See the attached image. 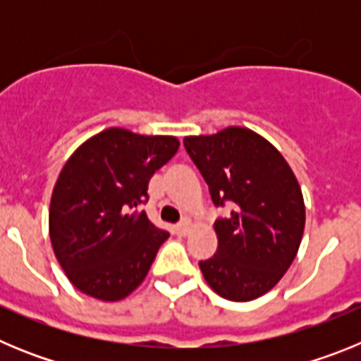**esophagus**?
<instances>
[{
    "label": "esophagus",
    "mask_w": 361,
    "mask_h": 361,
    "mask_svg": "<svg viewBox=\"0 0 361 361\" xmlns=\"http://www.w3.org/2000/svg\"><path fill=\"white\" fill-rule=\"evenodd\" d=\"M190 229H191L190 220H184V222H180V224H177V228H175V231H177L178 237H186L188 233H190Z\"/></svg>",
    "instance_id": "34e87169"
}]
</instances>
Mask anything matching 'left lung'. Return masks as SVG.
Returning a JSON list of instances; mask_svg holds the SVG:
<instances>
[{"label": "left lung", "mask_w": 361, "mask_h": 361, "mask_svg": "<svg viewBox=\"0 0 361 361\" xmlns=\"http://www.w3.org/2000/svg\"><path fill=\"white\" fill-rule=\"evenodd\" d=\"M215 206L216 253L199 266L209 288L231 302H250L275 288L298 253L305 206L295 173L275 146L240 126L184 139Z\"/></svg>", "instance_id": "8db88e82"}]
</instances>
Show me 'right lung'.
I'll list each match as a JSON object with an SVG mask.
<instances>
[{"mask_svg":"<svg viewBox=\"0 0 361 361\" xmlns=\"http://www.w3.org/2000/svg\"><path fill=\"white\" fill-rule=\"evenodd\" d=\"M170 135L108 128L82 142L63 166L50 200L57 262L81 293L117 302L141 286L170 233L139 206L155 170L173 157Z\"/></svg>","mask_w":361,"mask_h":361,"instance_id":"obj_1","label":"right lung"}]
</instances>
